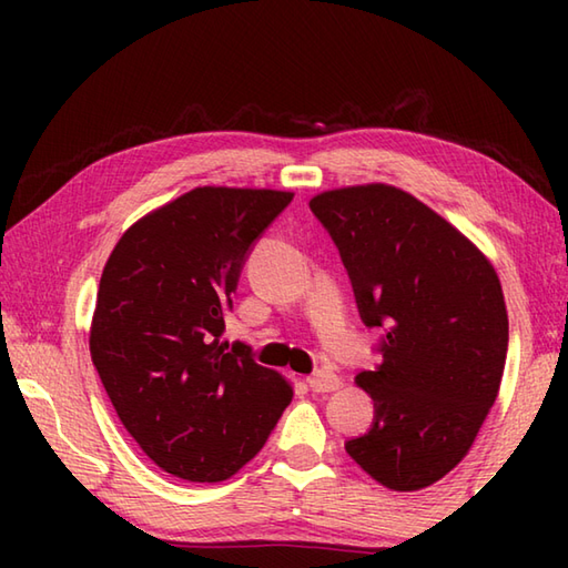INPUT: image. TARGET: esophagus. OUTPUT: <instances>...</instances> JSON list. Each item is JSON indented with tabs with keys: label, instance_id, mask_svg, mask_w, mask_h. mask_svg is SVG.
Listing matches in <instances>:
<instances>
[{
	"label": "esophagus",
	"instance_id": "34e87169",
	"mask_svg": "<svg viewBox=\"0 0 568 568\" xmlns=\"http://www.w3.org/2000/svg\"><path fill=\"white\" fill-rule=\"evenodd\" d=\"M307 385L317 393H329V390L339 388L342 378L332 371H317V373H312V376H307Z\"/></svg>",
	"mask_w": 568,
	"mask_h": 568
}]
</instances>
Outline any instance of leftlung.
Returning a JSON list of instances; mask_svg holds the SVG:
<instances>
[{"label": "left lung", "mask_w": 568, "mask_h": 568, "mask_svg": "<svg viewBox=\"0 0 568 568\" xmlns=\"http://www.w3.org/2000/svg\"><path fill=\"white\" fill-rule=\"evenodd\" d=\"M310 210L342 253L361 320L385 329L381 366L356 376L376 415L346 454L385 488H427L468 454L498 397L500 277L474 241L400 187L324 190Z\"/></svg>", "instance_id": "1"}]
</instances>
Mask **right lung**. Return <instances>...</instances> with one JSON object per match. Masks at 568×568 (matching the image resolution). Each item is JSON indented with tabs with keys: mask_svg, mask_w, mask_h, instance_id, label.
<instances>
[{
	"mask_svg": "<svg viewBox=\"0 0 568 568\" xmlns=\"http://www.w3.org/2000/svg\"><path fill=\"white\" fill-rule=\"evenodd\" d=\"M291 200L195 187L131 224L106 258L90 356L122 425L165 474L232 478L293 400L246 344L220 342L246 251Z\"/></svg>",
	"mask_w": 568,
	"mask_h": 568,
	"instance_id": "obj_1",
	"label": "right lung"
}]
</instances>
